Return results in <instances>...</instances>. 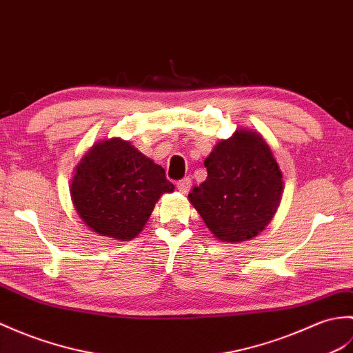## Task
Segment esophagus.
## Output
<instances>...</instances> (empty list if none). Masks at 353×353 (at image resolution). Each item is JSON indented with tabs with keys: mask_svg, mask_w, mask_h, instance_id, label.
Here are the masks:
<instances>
[{
	"mask_svg": "<svg viewBox=\"0 0 353 353\" xmlns=\"http://www.w3.org/2000/svg\"><path fill=\"white\" fill-rule=\"evenodd\" d=\"M190 188H191V179L190 177H185V179L179 180V182H177V190L182 194H186L188 191H190Z\"/></svg>",
	"mask_w": 353,
	"mask_h": 353,
	"instance_id": "esophagus-1",
	"label": "esophagus"
}]
</instances>
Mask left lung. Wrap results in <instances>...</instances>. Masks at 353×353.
I'll return each mask as SVG.
<instances>
[{"label": "left lung", "instance_id": "obj_1", "mask_svg": "<svg viewBox=\"0 0 353 353\" xmlns=\"http://www.w3.org/2000/svg\"><path fill=\"white\" fill-rule=\"evenodd\" d=\"M208 179L188 194L218 241L241 243L263 232L283 199L280 165L263 135L251 129L214 147L204 161Z\"/></svg>", "mask_w": 353, "mask_h": 353}]
</instances>
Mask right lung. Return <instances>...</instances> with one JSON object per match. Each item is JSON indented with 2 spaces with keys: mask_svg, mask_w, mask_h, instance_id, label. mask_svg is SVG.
Listing matches in <instances>:
<instances>
[{
  "mask_svg": "<svg viewBox=\"0 0 353 353\" xmlns=\"http://www.w3.org/2000/svg\"><path fill=\"white\" fill-rule=\"evenodd\" d=\"M70 199L83 223L101 236L130 241L143 232L162 194L173 192L165 170L121 138L92 145L70 180Z\"/></svg>",
  "mask_w": 353,
  "mask_h": 353,
  "instance_id": "obj_1",
  "label": "right lung"
}]
</instances>
